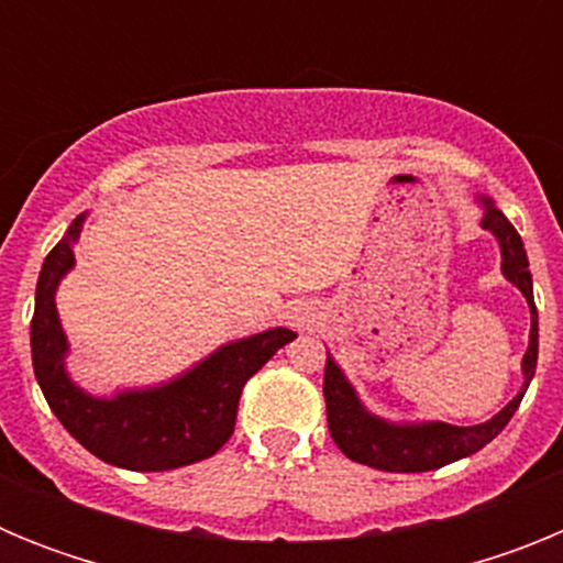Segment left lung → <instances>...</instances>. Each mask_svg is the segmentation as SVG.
<instances>
[{"label":"left lung","instance_id":"obj_1","mask_svg":"<svg viewBox=\"0 0 563 563\" xmlns=\"http://www.w3.org/2000/svg\"><path fill=\"white\" fill-rule=\"evenodd\" d=\"M485 202V217L482 228L494 233L501 245V273H505L530 305V346L525 352L521 369H525V386L519 395L507 402L505 409L494 420L479 422V426H449V422H420V426H391L380 417L369 415L355 397L346 377L341 375L338 363L327 355L324 366V400H327V422L338 449L350 456L352 462L377 467V471H391V474H420V471H437L449 462L462 456L476 454L485 449L505 429L510 417L519 409L521 397L536 375V361H539V312L533 301V276L527 267V253L521 245V236L516 228L507 222L501 211H496L494 202Z\"/></svg>","mask_w":563,"mask_h":563}]
</instances>
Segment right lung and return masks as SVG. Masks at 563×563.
<instances>
[{"instance_id": "obj_1", "label": "right lung", "mask_w": 563, "mask_h": 563, "mask_svg": "<svg viewBox=\"0 0 563 563\" xmlns=\"http://www.w3.org/2000/svg\"><path fill=\"white\" fill-rule=\"evenodd\" d=\"M84 217L44 258L30 321L36 380L53 415L89 454L129 471H172L213 456L231 440L239 397L296 332L278 330L233 341L177 380L146 391H121L112 400L89 397L64 372L67 338L56 312V287L73 267V242Z\"/></svg>"}]
</instances>
